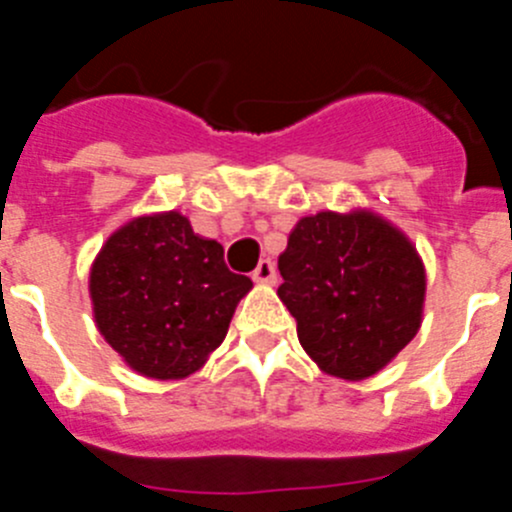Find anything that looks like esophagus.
<instances>
[{"label": "esophagus", "instance_id": "esophagus-1", "mask_svg": "<svg viewBox=\"0 0 512 512\" xmlns=\"http://www.w3.org/2000/svg\"><path fill=\"white\" fill-rule=\"evenodd\" d=\"M251 279L256 284H274V282H277V269H274V261L261 259L259 266L253 269Z\"/></svg>", "mask_w": 512, "mask_h": 512}]
</instances>
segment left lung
Segmentation results:
<instances>
[{"label": "left lung", "instance_id": "8db88e82", "mask_svg": "<svg viewBox=\"0 0 512 512\" xmlns=\"http://www.w3.org/2000/svg\"><path fill=\"white\" fill-rule=\"evenodd\" d=\"M279 271L277 295L297 320V338L330 377H374L423 323L428 279L418 248L369 207L300 217Z\"/></svg>", "mask_w": 512, "mask_h": 512}]
</instances>
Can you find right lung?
Returning a JSON list of instances; mask_svg holds the SVG:
<instances>
[{"mask_svg": "<svg viewBox=\"0 0 512 512\" xmlns=\"http://www.w3.org/2000/svg\"><path fill=\"white\" fill-rule=\"evenodd\" d=\"M251 287L179 210L130 217L89 269L97 330L135 374L158 382L200 372Z\"/></svg>", "mask_w": 512, "mask_h": 512, "instance_id": "1", "label": "right lung"}]
</instances>
